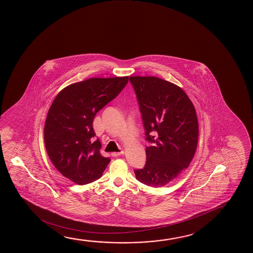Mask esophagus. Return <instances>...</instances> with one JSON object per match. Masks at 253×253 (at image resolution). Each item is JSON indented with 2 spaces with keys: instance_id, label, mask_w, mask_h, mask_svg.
<instances>
[{
  "instance_id": "34e87169",
  "label": "esophagus",
  "mask_w": 253,
  "mask_h": 253,
  "mask_svg": "<svg viewBox=\"0 0 253 253\" xmlns=\"http://www.w3.org/2000/svg\"><path fill=\"white\" fill-rule=\"evenodd\" d=\"M125 152L124 151H121V152H113L112 156L113 157H118V156L122 155V154H124Z\"/></svg>"
}]
</instances>
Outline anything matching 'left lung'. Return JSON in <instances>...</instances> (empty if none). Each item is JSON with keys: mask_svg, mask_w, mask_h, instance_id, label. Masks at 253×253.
<instances>
[{"mask_svg": "<svg viewBox=\"0 0 253 253\" xmlns=\"http://www.w3.org/2000/svg\"><path fill=\"white\" fill-rule=\"evenodd\" d=\"M144 125L146 163L138 181L163 187L187 169L198 142V120L190 99L178 85L157 77H129Z\"/></svg>", "mask_w": 253, "mask_h": 253, "instance_id": "8db88e82", "label": "left lung"}]
</instances>
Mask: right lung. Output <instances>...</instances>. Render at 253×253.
Listing matches in <instances>:
<instances>
[{"mask_svg": "<svg viewBox=\"0 0 253 253\" xmlns=\"http://www.w3.org/2000/svg\"><path fill=\"white\" fill-rule=\"evenodd\" d=\"M128 81V76L88 79L66 86L55 98L47 115L43 138L50 160L67 179L85 185L103 173L110 159L100 154L93 118Z\"/></svg>", "mask_w": 253, "mask_h": 253, "instance_id": "1", "label": "right lung"}]
</instances>
